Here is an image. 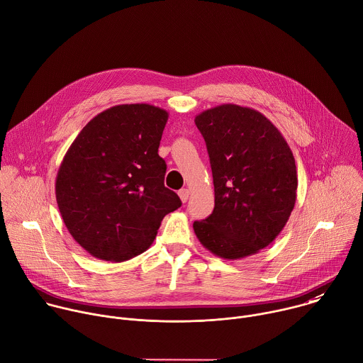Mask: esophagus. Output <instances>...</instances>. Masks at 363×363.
I'll return each mask as SVG.
<instances>
[{"label":"esophagus","mask_w":363,"mask_h":363,"mask_svg":"<svg viewBox=\"0 0 363 363\" xmlns=\"http://www.w3.org/2000/svg\"><path fill=\"white\" fill-rule=\"evenodd\" d=\"M178 195H179V198H181V201H182V202H186V201H188V198H189V189L182 188V189L178 192Z\"/></svg>","instance_id":"obj_1"}]
</instances>
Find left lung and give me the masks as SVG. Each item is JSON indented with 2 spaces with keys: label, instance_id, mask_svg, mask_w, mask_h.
Wrapping results in <instances>:
<instances>
[{
  "label": "left lung",
  "instance_id": "left-lung-1",
  "mask_svg": "<svg viewBox=\"0 0 363 363\" xmlns=\"http://www.w3.org/2000/svg\"><path fill=\"white\" fill-rule=\"evenodd\" d=\"M212 169L215 208L194 222L199 242L223 259H240L272 244L296 201L294 154L261 112L235 104L195 116Z\"/></svg>",
  "mask_w": 363,
  "mask_h": 363
}]
</instances>
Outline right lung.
Returning <instances> with one entry per match:
<instances>
[{
    "mask_svg": "<svg viewBox=\"0 0 363 363\" xmlns=\"http://www.w3.org/2000/svg\"><path fill=\"white\" fill-rule=\"evenodd\" d=\"M168 112L124 104L94 116L68 148L55 181L58 209L94 258L124 262L145 252L179 196L164 185L158 155Z\"/></svg>",
    "mask_w": 363,
    "mask_h": 363,
    "instance_id": "right-lung-1",
    "label": "right lung"
}]
</instances>
